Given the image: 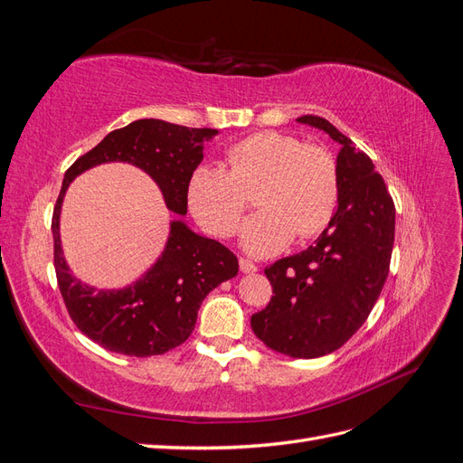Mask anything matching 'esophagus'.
Instances as JSON below:
<instances>
[{
  "label": "esophagus",
  "mask_w": 463,
  "mask_h": 463,
  "mask_svg": "<svg viewBox=\"0 0 463 463\" xmlns=\"http://www.w3.org/2000/svg\"><path fill=\"white\" fill-rule=\"evenodd\" d=\"M240 269H241V272L250 274V272H257V264H255L253 260H249V259L241 257V259H240Z\"/></svg>",
  "instance_id": "34e87169"
}]
</instances>
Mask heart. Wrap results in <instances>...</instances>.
I'll return each mask as SVG.
<instances>
[{
	"label": "heart",
	"instance_id": "b5f03b06",
	"mask_svg": "<svg viewBox=\"0 0 463 463\" xmlns=\"http://www.w3.org/2000/svg\"><path fill=\"white\" fill-rule=\"evenodd\" d=\"M228 170L203 164L189 177L193 214L218 237L232 235L255 194L259 213L241 232L249 253L282 250L293 235L313 240L325 232L340 203V172L332 154L301 137L259 131L232 145Z\"/></svg>",
	"mask_w": 463,
	"mask_h": 463
}]
</instances>
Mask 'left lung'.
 <instances>
[{"instance_id":"obj_1","label":"left lung","mask_w":463,"mask_h":463,"mask_svg":"<svg viewBox=\"0 0 463 463\" xmlns=\"http://www.w3.org/2000/svg\"><path fill=\"white\" fill-rule=\"evenodd\" d=\"M298 121L342 145L340 203L315 245L266 266L274 296L250 317V328L278 354L313 359L342 347L371 315L390 270L396 208L383 175L352 138L325 118Z\"/></svg>"}]
</instances>
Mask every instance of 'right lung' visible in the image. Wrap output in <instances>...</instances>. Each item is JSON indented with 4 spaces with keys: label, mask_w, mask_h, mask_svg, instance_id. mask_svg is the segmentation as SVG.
Listing matches in <instances>:
<instances>
[{
    "label": "right lung",
    "mask_w": 463,
    "mask_h": 463,
    "mask_svg": "<svg viewBox=\"0 0 463 463\" xmlns=\"http://www.w3.org/2000/svg\"><path fill=\"white\" fill-rule=\"evenodd\" d=\"M216 129H193L162 119H138L111 131L65 172L53 206V266L67 313L77 328L109 352L150 357L184 344L197 322L203 299L240 270L220 241L174 222L170 240L152 269L129 288L94 289L69 272L60 243V210L73 177L104 162H129L145 170L175 214H187L189 177L203 160V141Z\"/></svg>",
    "instance_id": "1"
}]
</instances>
